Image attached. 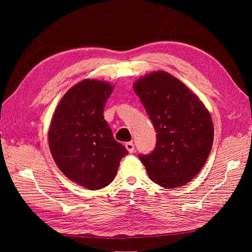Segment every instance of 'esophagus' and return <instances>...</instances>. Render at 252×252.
I'll return each instance as SVG.
<instances>
[{
	"instance_id": "obj_1",
	"label": "esophagus",
	"mask_w": 252,
	"mask_h": 252,
	"mask_svg": "<svg viewBox=\"0 0 252 252\" xmlns=\"http://www.w3.org/2000/svg\"><path fill=\"white\" fill-rule=\"evenodd\" d=\"M125 147H126V149L128 150L129 154H132V152L134 151V145H133L132 142H127V143L125 144Z\"/></svg>"
}]
</instances>
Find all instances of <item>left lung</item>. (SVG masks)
Returning a JSON list of instances; mask_svg holds the SVG:
<instances>
[{
  "label": "left lung",
  "instance_id": "left-lung-1",
  "mask_svg": "<svg viewBox=\"0 0 252 252\" xmlns=\"http://www.w3.org/2000/svg\"><path fill=\"white\" fill-rule=\"evenodd\" d=\"M133 89L157 132L155 150L139 156L150 180L169 189L187 184L212 147L209 111L185 84L162 70L140 78Z\"/></svg>",
  "mask_w": 252,
  "mask_h": 252
}]
</instances>
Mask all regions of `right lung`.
Returning a JSON list of instances; mask_svg holds the SVG:
<instances>
[{"instance_id": "1", "label": "right lung", "mask_w": 252, "mask_h": 252, "mask_svg": "<svg viewBox=\"0 0 252 252\" xmlns=\"http://www.w3.org/2000/svg\"><path fill=\"white\" fill-rule=\"evenodd\" d=\"M113 88L108 82L89 79L75 84L61 98L49 127V149L59 169L90 190L109 185L128 154L104 120Z\"/></svg>"}]
</instances>
